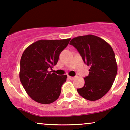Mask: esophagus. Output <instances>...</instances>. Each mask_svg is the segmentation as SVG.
Wrapping results in <instances>:
<instances>
[{
    "mask_svg": "<svg viewBox=\"0 0 130 130\" xmlns=\"http://www.w3.org/2000/svg\"><path fill=\"white\" fill-rule=\"evenodd\" d=\"M68 79H69V80H73L74 79V77H71V76H68Z\"/></svg>",
    "mask_w": 130,
    "mask_h": 130,
    "instance_id": "1",
    "label": "esophagus"
}]
</instances>
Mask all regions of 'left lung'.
Here are the masks:
<instances>
[{"instance_id":"1","label":"left lung","mask_w":130,"mask_h":130,"mask_svg":"<svg viewBox=\"0 0 130 130\" xmlns=\"http://www.w3.org/2000/svg\"><path fill=\"white\" fill-rule=\"evenodd\" d=\"M71 45L77 50L85 64L90 66L84 77V86L77 89L81 97L94 101L102 98L112 86L117 73L115 53L111 46L93 35L80 36L71 40Z\"/></svg>"}]
</instances>
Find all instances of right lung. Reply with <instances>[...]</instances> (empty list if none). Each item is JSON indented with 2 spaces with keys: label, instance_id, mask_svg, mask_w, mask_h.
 <instances>
[{
  "label": "right lung",
  "instance_id": "obj_1",
  "mask_svg": "<svg viewBox=\"0 0 130 130\" xmlns=\"http://www.w3.org/2000/svg\"><path fill=\"white\" fill-rule=\"evenodd\" d=\"M70 40H38L23 51L20 80L27 94L37 102L49 104L59 97L67 76H58L49 70L56 64Z\"/></svg>",
  "mask_w": 130,
  "mask_h": 130
}]
</instances>
